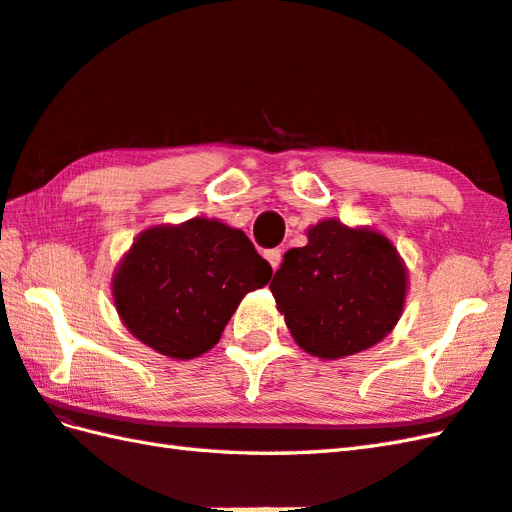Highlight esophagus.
Masks as SVG:
<instances>
[{"label":"esophagus","mask_w":512,"mask_h":512,"mask_svg":"<svg viewBox=\"0 0 512 512\" xmlns=\"http://www.w3.org/2000/svg\"><path fill=\"white\" fill-rule=\"evenodd\" d=\"M264 257L268 259L270 266H273V270H277L279 264H281V257H284V250H281V248H270V250H266Z\"/></svg>","instance_id":"1"}]
</instances>
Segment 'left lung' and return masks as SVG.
I'll list each match as a JSON object with an SVG mask.
<instances>
[{
  "label": "left lung",
  "mask_w": 512,
  "mask_h": 512,
  "mask_svg": "<svg viewBox=\"0 0 512 512\" xmlns=\"http://www.w3.org/2000/svg\"><path fill=\"white\" fill-rule=\"evenodd\" d=\"M270 290L303 350L341 358L391 332L405 303L407 270L385 235L323 220L308 231L306 246L284 255Z\"/></svg>",
  "instance_id": "1"
}]
</instances>
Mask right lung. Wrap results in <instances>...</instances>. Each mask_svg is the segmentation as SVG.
Instances as JSON below:
<instances>
[{
	"instance_id": "1",
	"label": "right lung",
	"mask_w": 512,
	"mask_h": 512,
	"mask_svg": "<svg viewBox=\"0 0 512 512\" xmlns=\"http://www.w3.org/2000/svg\"><path fill=\"white\" fill-rule=\"evenodd\" d=\"M273 268L237 228L217 220L140 233L114 275V303L138 341L171 358H193L220 341L246 292Z\"/></svg>"
}]
</instances>
